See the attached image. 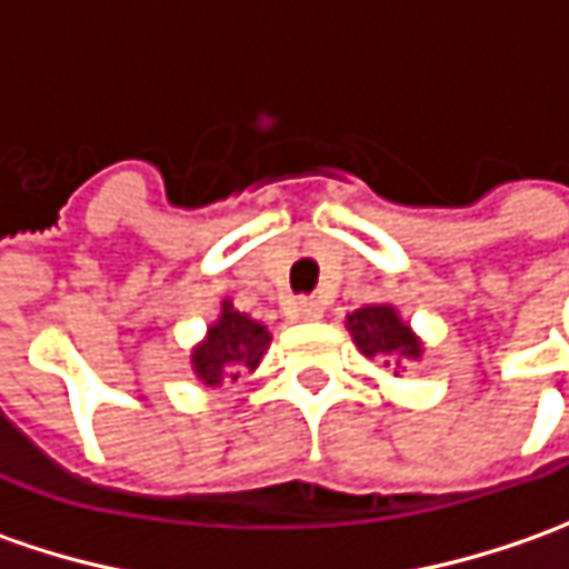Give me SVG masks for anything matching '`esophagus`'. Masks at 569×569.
I'll return each instance as SVG.
<instances>
[{
    "mask_svg": "<svg viewBox=\"0 0 569 569\" xmlns=\"http://www.w3.org/2000/svg\"><path fill=\"white\" fill-rule=\"evenodd\" d=\"M291 313H295V319H319L322 317V307H319L313 297H300Z\"/></svg>",
    "mask_w": 569,
    "mask_h": 569,
    "instance_id": "obj_1",
    "label": "esophagus"
}]
</instances>
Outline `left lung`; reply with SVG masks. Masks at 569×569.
I'll use <instances>...</instances> for the list:
<instances>
[{
    "mask_svg": "<svg viewBox=\"0 0 569 569\" xmlns=\"http://www.w3.org/2000/svg\"><path fill=\"white\" fill-rule=\"evenodd\" d=\"M348 329L363 355L382 363H399L402 358L421 355V341L411 336V329L392 307H361L348 317Z\"/></svg>",
    "mask_w": 569,
    "mask_h": 569,
    "instance_id": "1",
    "label": "left lung"
}]
</instances>
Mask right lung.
Returning <instances> with one entry per match:
<instances>
[{"mask_svg": "<svg viewBox=\"0 0 569 569\" xmlns=\"http://www.w3.org/2000/svg\"><path fill=\"white\" fill-rule=\"evenodd\" d=\"M266 345H269L266 326L224 303L221 319L208 329L206 345H199L192 355V370L206 386H221L224 380H237L240 370H256Z\"/></svg>", "mask_w": 569, "mask_h": 569, "instance_id": "add662e5", "label": "right lung"}]
</instances>
